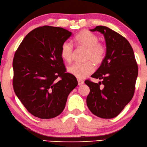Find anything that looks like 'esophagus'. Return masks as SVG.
<instances>
[{
	"mask_svg": "<svg viewBox=\"0 0 147 147\" xmlns=\"http://www.w3.org/2000/svg\"><path fill=\"white\" fill-rule=\"evenodd\" d=\"M78 85H81V84H84V80L78 79Z\"/></svg>",
	"mask_w": 147,
	"mask_h": 147,
	"instance_id": "esophagus-1",
	"label": "esophagus"
}]
</instances>
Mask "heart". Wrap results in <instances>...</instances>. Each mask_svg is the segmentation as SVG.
<instances>
[{
  "label": "heart",
  "mask_w": 147,
  "mask_h": 147,
  "mask_svg": "<svg viewBox=\"0 0 147 147\" xmlns=\"http://www.w3.org/2000/svg\"><path fill=\"white\" fill-rule=\"evenodd\" d=\"M77 46L86 50L85 60L86 63H76L68 68V72L79 79H82L93 73L94 65H100L106 56V48L102 43L98 42V38L93 33L88 30H82L76 34L74 39ZM73 55V45L65 41L61 45V56L64 61L69 63Z\"/></svg>",
  "instance_id": "obj_1"
}]
</instances>
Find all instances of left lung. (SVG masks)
<instances>
[{
    "label": "left lung",
    "mask_w": 147,
    "mask_h": 147,
    "mask_svg": "<svg viewBox=\"0 0 147 147\" xmlns=\"http://www.w3.org/2000/svg\"><path fill=\"white\" fill-rule=\"evenodd\" d=\"M90 30L104 35L107 52L100 67L91 75L102 82H84L90 88L86 104L92 114L102 119H112L119 115L133 98L138 65L133 48L125 37L104 26Z\"/></svg>",
    "instance_id": "8db88e82"
}]
</instances>
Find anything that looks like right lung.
<instances>
[{
    "mask_svg": "<svg viewBox=\"0 0 147 147\" xmlns=\"http://www.w3.org/2000/svg\"><path fill=\"white\" fill-rule=\"evenodd\" d=\"M72 32L43 26L24 37L12 62L14 92L30 114L42 119L57 117L69 94L77 86L75 76L66 73L61 45Z\"/></svg>",
    "mask_w": 147,
    "mask_h": 147,
    "instance_id": "right-lung-1",
    "label": "right lung"
}]
</instances>
